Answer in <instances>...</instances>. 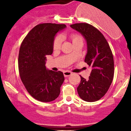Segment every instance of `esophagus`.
Masks as SVG:
<instances>
[{"instance_id":"34e87169","label":"esophagus","mask_w":131,"mask_h":131,"mask_svg":"<svg viewBox=\"0 0 131 131\" xmlns=\"http://www.w3.org/2000/svg\"><path fill=\"white\" fill-rule=\"evenodd\" d=\"M63 74H64V77H68L72 75V72H70V71H64L63 72Z\"/></svg>"}]
</instances>
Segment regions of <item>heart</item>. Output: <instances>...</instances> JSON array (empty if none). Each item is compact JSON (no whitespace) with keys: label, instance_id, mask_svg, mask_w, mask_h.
Listing matches in <instances>:
<instances>
[{"label":"heart","instance_id":"obj_1","mask_svg":"<svg viewBox=\"0 0 131 131\" xmlns=\"http://www.w3.org/2000/svg\"><path fill=\"white\" fill-rule=\"evenodd\" d=\"M70 39L71 40H72V42L74 43V42H77L78 40H82L81 38V37L80 35H77V34H72L70 35ZM62 37L61 35H58L56 36V37L54 38L53 41V44H52V47H53V49L54 50L56 49H59L60 48L61 46V43H62Z\"/></svg>","mask_w":131,"mask_h":131}]
</instances>
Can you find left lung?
Listing matches in <instances>:
<instances>
[{
    "instance_id": "obj_1",
    "label": "left lung",
    "mask_w": 131,
    "mask_h": 131,
    "mask_svg": "<svg viewBox=\"0 0 131 131\" xmlns=\"http://www.w3.org/2000/svg\"><path fill=\"white\" fill-rule=\"evenodd\" d=\"M71 27L85 39L88 53L85 62L92 67L89 79L80 76L77 92L82 100L94 102L103 97L110 88L114 75L113 54L104 35L96 28L88 23H75Z\"/></svg>"
}]
</instances>
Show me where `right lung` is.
Listing matches in <instances>:
<instances>
[{
	"instance_id": "add662e5",
	"label": "right lung",
	"mask_w": 131,
	"mask_h": 131,
	"mask_svg": "<svg viewBox=\"0 0 131 131\" xmlns=\"http://www.w3.org/2000/svg\"><path fill=\"white\" fill-rule=\"evenodd\" d=\"M64 24L42 23L31 29L23 39L18 56L21 80L28 93L42 102L54 101L60 94L64 80L63 72L47 70V55L52 54L53 41Z\"/></svg>"
}]
</instances>
